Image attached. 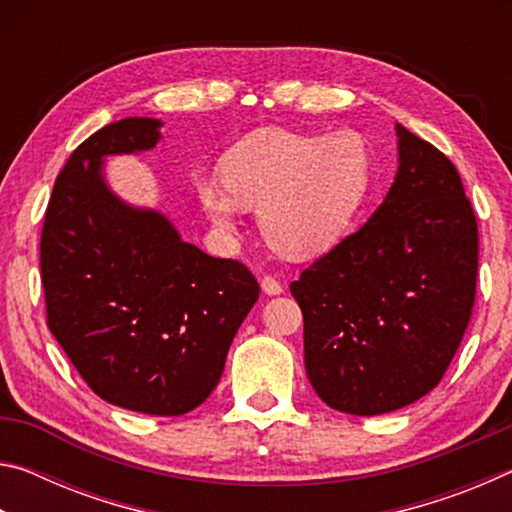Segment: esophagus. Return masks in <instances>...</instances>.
I'll return each mask as SVG.
<instances>
[{"mask_svg": "<svg viewBox=\"0 0 512 512\" xmlns=\"http://www.w3.org/2000/svg\"><path fill=\"white\" fill-rule=\"evenodd\" d=\"M262 289H264V293H268V296H280V293L284 291V284L277 280L275 275H264Z\"/></svg>", "mask_w": 512, "mask_h": 512, "instance_id": "esophagus-1", "label": "esophagus"}]
</instances>
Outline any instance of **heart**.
<instances>
[{"mask_svg": "<svg viewBox=\"0 0 512 512\" xmlns=\"http://www.w3.org/2000/svg\"><path fill=\"white\" fill-rule=\"evenodd\" d=\"M370 178V151L357 133L264 128L225 151L221 178L198 176L194 187L221 230H235L246 207L259 205L268 244L289 257H309L343 235L366 201Z\"/></svg>", "mask_w": 512, "mask_h": 512, "instance_id": "b5f03b06", "label": "heart"}]
</instances>
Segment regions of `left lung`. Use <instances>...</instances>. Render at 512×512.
<instances>
[{
  "label": "left lung",
  "mask_w": 512,
  "mask_h": 512,
  "mask_svg": "<svg viewBox=\"0 0 512 512\" xmlns=\"http://www.w3.org/2000/svg\"><path fill=\"white\" fill-rule=\"evenodd\" d=\"M397 149L384 203L291 282L311 386L352 415L402 409L436 388L476 296L479 225L461 176L400 124Z\"/></svg>",
  "instance_id": "1"
}]
</instances>
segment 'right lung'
Masks as SVG:
<instances>
[{
	"label": "right lung",
	"mask_w": 512,
	"mask_h": 512,
	"mask_svg": "<svg viewBox=\"0 0 512 512\" xmlns=\"http://www.w3.org/2000/svg\"><path fill=\"white\" fill-rule=\"evenodd\" d=\"M158 119L103 126L60 169L40 237L47 325L101 400L183 415L219 384L230 343L259 298L237 259L205 255L160 212L121 203L103 155L149 151Z\"/></svg>",
	"instance_id": "1"
}]
</instances>
